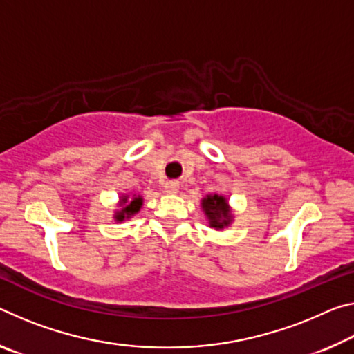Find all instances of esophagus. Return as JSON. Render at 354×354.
I'll return each instance as SVG.
<instances>
[{"label": "esophagus", "mask_w": 354, "mask_h": 354, "mask_svg": "<svg viewBox=\"0 0 354 354\" xmlns=\"http://www.w3.org/2000/svg\"><path fill=\"white\" fill-rule=\"evenodd\" d=\"M164 190L167 194H176L179 190V183L176 181H168L165 186H164Z\"/></svg>", "instance_id": "1"}]
</instances>
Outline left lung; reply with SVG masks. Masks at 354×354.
I'll return each mask as SVG.
<instances>
[{
	"label": "left lung",
	"mask_w": 354,
	"mask_h": 354,
	"mask_svg": "<svg viewBox=\"0 0 354 354\" xmlns=\"http://www.w3.org/2000/svg\"><path fill=\"white\" fill-rule=\"evenodd\" d=\"M201 206H203L205 214L209 218L211 227L223 228L232 222L227 200L221 197V195H207L206 198L201 200Z\"/></svg>",
	"instance_id": "left-lung-1"
}]
</instances>
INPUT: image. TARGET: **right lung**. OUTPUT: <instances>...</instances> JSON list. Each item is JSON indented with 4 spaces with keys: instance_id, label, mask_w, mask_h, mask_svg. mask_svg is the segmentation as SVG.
<instances>
[{
    "instance_id": "right-lung-1",
    "label": "right lung",
    "mask_w": 354,
    "mask_h": 354,
    "mask_svg": "<svg viewBox=\"0 0 354 354\" xmlns=\"http://www.w3.org/2000/svg\"><path fill=\"white\" fill-rule=\"evenodd\" d=\"M121 206H122L121 211L116 214V218L120 222H122L124 218H129L131 216L136 214V212L140 211V206H142V198L138 197V198H132L131 201H129L126 197V198H122Z\"/></svg>"
}]
</instances>
